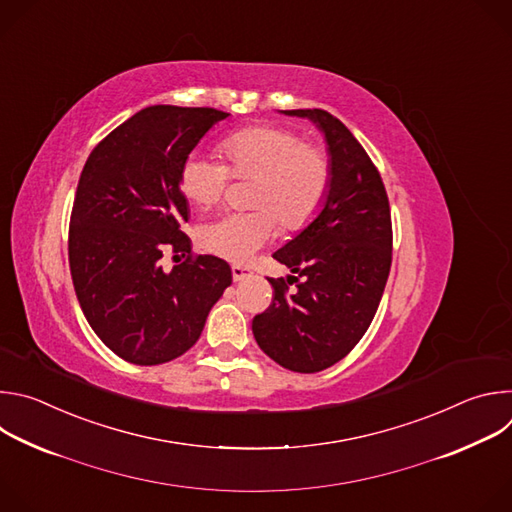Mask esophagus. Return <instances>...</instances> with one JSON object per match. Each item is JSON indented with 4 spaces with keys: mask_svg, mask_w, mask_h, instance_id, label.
<instances>
[{
    "mask_svg": "<svg viewBox=\"0 0 512 512\" xmlns=\"http://www.w3.org/2000/svg\"><path fill=\"white\" fill-rule=\"evenodd\" d=\"M231 269H233V279H235V281H243L245 277H251V275H253V271H251L249 267H245V265H233Z\"/></svg>",
    "mask_w": 512,
    "mask_h": 512,
    "instance_id": "34e87169",
    "label": "esophagus"
}]
</instances>
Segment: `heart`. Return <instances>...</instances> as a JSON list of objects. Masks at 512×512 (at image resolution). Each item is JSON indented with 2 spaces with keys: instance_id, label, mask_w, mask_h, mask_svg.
<instances>
[{
  "instance_id": "heart-1",
  "label": "heart",
  "mask_w": 512,
  "mask_h": 512,
  "mask_svg": "<svg viewBox=\"0 0 512 512\" xmlns=\"http://www.w3.org/2000/svg\"><path fill=\"white\" fill-rule=\"evenodd\" d=\"M229 168L202 154H190L180 168V186L188 200L210 208L223 200L231 174L255 180L253 212H233L200 229V245L227 261H249L275 233L308 227L330 188V160L318 145L283 127H251L223 141Z\"/></svg>"
}]
</instances>
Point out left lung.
<instances>
[{
  "instance_id": "obj_1",
  "label": "left lung",
  "mask_w": 512,
  "mask_h": 512,
  "mask_svg": "<svg viewBox=\"0 0 512 512\" xmlns=\"http://www.w3.org/2000/svg\"><path fill=\"white\" fill-rule=\"evenodd\" d=\"M324 135L330 188L314 221L273 253L296 281L273 285L253 318L259 348L283 369L318 373L342 360L371 326L391 269V208L375 164L348 127L322 109L281 111Z\"/></svg>"
}]
</instances>
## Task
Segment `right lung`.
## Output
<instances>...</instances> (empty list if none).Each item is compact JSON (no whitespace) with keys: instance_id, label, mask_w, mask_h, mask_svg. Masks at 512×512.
Returning <instances> with one entry per match:
<instances>
[{"instance_id":"add662e5","label":"right lung","mask_w":512,"mask_h":512,"mask_svg":"<svg viewBox=\"0 0 512 512\" xmlns=\"http://www.w3.org/2000/svg\"><path fill=\"white\" fill-rule=\"evenodd\" d=\"M229 113L145 107L91 152L72 204L68 263L81 310L119 358L152 367L200 338L210 308L233 283L227 261L190 257V208L180 168ZM188 254L166 272L164 252Z\"/></svg>"}]
</instances>
